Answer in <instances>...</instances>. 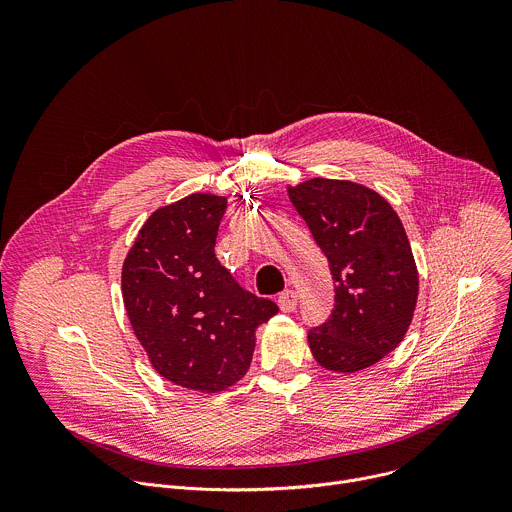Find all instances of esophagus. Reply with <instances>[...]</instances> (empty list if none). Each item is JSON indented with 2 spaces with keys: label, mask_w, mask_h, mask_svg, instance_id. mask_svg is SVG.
I'll return each instance as SVG.
<instances>
[{
  "label": "esophagus",
  "mask_w": 512,
  "mask_h": 512,
  "mask_svg": "<svg viewBox=\"0 0 512 512\" xmlns=\"http://www.w3.org/2000/svg\"><path fill=\"white\" fill-rule=\"evenodd\" d=\"M277 304H279V308L283 312H294L296 306H298V294H296L294 289H285V291H281V294H279Z\"/></svg>",
  "instance_id": "34e87169"
}]
</instances>
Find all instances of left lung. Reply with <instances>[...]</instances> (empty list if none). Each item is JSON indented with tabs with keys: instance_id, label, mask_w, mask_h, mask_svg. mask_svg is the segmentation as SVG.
<instances>
[{
	"instance_id": "obj_1",
	"label": "left lung",
	"mask_w": 512,
	"mask_h": 512,
	"mask_svg": "<svg viewBox=\"0 0 512 512\" xmlns=\"http://www.w3.org/2000/svg\"><path fill=\"white\" fill-rule=\"evenodd\" d=\"M289 198L324 251L334 310L308 330L314 358L328 371L371 367L403 340L417 304V267L393 206L348 180L312 178Z\"/></svg>"
}]
</instances>
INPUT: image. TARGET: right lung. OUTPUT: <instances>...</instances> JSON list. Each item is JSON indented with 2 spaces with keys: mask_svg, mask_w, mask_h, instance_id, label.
Here are the masks:
<instances>
[{
  "mask_svg": "<svg viewBox=\"0 0 512 512\" xmlns=\"http://www.w3.org/2000/svg\"><path fill=\"white\" fill-rule=\"evenodd\" d=\"M227 198L190 194L156 210L123 263L131 328L168 381L216 393L249 369L255 330L279 308L233 277L214 253Z\"/></svg>",
  "mask_w": 512,
  "mask_h": 512,
  "instance_id": "right-lung-1",
  "label": "right lung"
}]
</instances>
